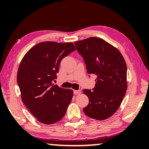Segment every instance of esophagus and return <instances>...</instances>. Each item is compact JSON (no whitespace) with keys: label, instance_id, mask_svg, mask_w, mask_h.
<instances>
[{"label":"esophagus","instance_id":"34e87169","mask_svg":"<svg viewBox=\"0 0 149 149\" xmlns=\"http://www.w3.org/2000/svg\"><path fill=\"white\" fill-rule=\"evenodd\" d=\"M73 92H74V94H75V95L80 94V93H81V90H74V91H73Z\"/></svg>","mask_w":149,"mask_h":149}]
</instances>
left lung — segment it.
<instances>
[{"label": "left lung", "mask_w": 149, "mask_h": 149, "mask_svg": "<svg viewBox=\"0 0 149 149\" xmlns=\"http://www.w3.org/2000/svg\"><path fill=\"white\" fill-rule=\"evenodd\" d=\"M87 72L97 76L92 89H83L89 102L83 109L87 116L107 119L119 109L127 90V66L119 51L104 40L90 37L74 42Z\"/></svg>", "instance_id": "8db88e82"}]
</instances>
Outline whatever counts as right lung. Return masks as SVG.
<instances>
[{
	"label": "right lung",
	"mask_w": 149,
	"mask_h": 149,
	"mask_svg": "<svg viewBox=\"0 0 149 149\" xmlns=\"http://www.w3.org/2000/svg\"><path fill=\"white\" fill-rule=\"evenodd\" d=\"M74 50L71 42H41L30 49L20 63L17 81L22 100L40 123L60 121L72 100V90L61 88L52 81L57 79L62 59Z\"/></svg>",
	"instance_id": "right-lung-1"
}]
</instances>
